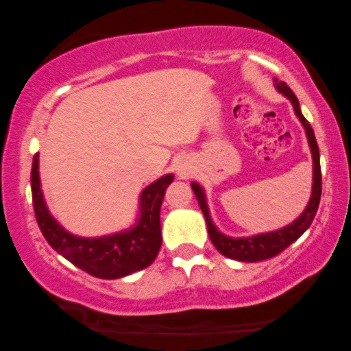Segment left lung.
Returning <instances> with one entry per match:
<instances>
[{
    "mask_svg": "<svg viewBox=\"0 0 351 351\" xmlns=\"http://www.w3.org/2000/svg\"><path fill=\"white\" fill-rule=\"evenodd\" d=\"M277 88H279V92H282V94L292 102L295 115L299 117L302 125H304L305 132H307L310 150H312L313 186H312V196H310V201L307 208H305V211L302 213V215L297 217L292 224L279 229V231L265 232V234L252 236V237H239V239H232V237L221 234V232L215 228L211 217H209L208 204H206V198H204L203 188H201L199 184L191 183V188L193 191H195L196 199H198L201 211H203L204 219H206L208 234H209V239H211V243L215 244V247L223 254V256L229 257V259L243 261V263H259V261L271 259V257L280 254L284 249H287L293 241L299 239V237L307 231L310 224H312L313 217L317 215L318 204H320L322 171H320V153H318L315 135H313V130L312 127H310V123L307 122V119L302 115L299 100H297L295 94L292 92V88L285 82H277Z\"/></svg>",
    "mask_w": 351,
    "mask_h": 351,
    "instance_id": "left-lung-1",
    "label": "left lung"
}]
</instances>
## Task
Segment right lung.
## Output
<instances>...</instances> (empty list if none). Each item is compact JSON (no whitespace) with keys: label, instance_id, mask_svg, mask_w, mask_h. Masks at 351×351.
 I'll return each mask as SVG.
<instances>
[{"label":"right lung","instance_id":"1","mask_svg":"<svg viewBox=\"0 0 351 351\" xmlns=\"http://www.w3.org/2000/svg\"><path fill=\"white\" fill-rule=\"evenodd\" d=\"M38 153L33 158L31 170V191H33V206L39 229L52 249L66 257L79 269L99 279H119L128 274L148 267L162 247V228H160V208L168 184L173 175L156 180L150 186L143 189L140 196L138 224L130 231L119 232L95 239L72 236L52 219L43 199L39 186Z\"/></svg>","mask_w":351,"mask_h":351}]
</instances>
